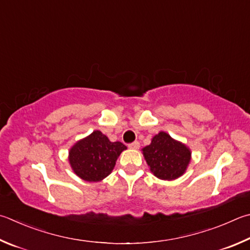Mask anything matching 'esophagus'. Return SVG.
<instances>
[{
  "label": "esophagus",
  "instance_id": "obj_1",
  "mask_svg": "<svg viewBox=\"0 0 250 250\" xmlns=\"http://www.w3.org/2000/svg\"><path fill=\"white\" fill-rule=\"evenodd\" d=\"M129 148H131V149H138L139 147H140V143L138 142V141H134V142H132V143H130L129 145Z\"/></svg>",
  "mask_w": 250,
  "mask_h": 250
}]
</instances>
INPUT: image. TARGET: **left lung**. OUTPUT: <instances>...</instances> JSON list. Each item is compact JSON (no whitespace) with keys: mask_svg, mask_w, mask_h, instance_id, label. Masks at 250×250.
<instances>
[{"mask_svg":"<svg viewBox=\"0 0 250 250\" xmlns=\"http://www.w3.org/2000/svg\"><path fill=\"white\" fill-rule=\"evenodd\" d=\"M142 152L149 170L163 180L179 178L191 160L190 148L164 131L154 135L151 144L143 147Z\"/></svg>","mask_w":250,"mask_h":250,"instance_id":"left-lung-1","label":"left lung"}]
</instances>
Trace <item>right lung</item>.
Here are the masks:
<instances>
[{
    "label": "right lung",
    "mask_w": 250,
    "mask_h": 250,
    "mask_svg": "<svg viewBox=\"0 0 250 250\" xmlns=\"http://www.w3.org/2000/svg\"><path fill=\"white\" fill-rule=\"evenodd\" d=\"M125 149V144L110 142L105 134L96 130L70 148L69 162L81 179L96 183L110 174L118 157Z\"/></svg>",
    "instance_id": "right-lung-1"
}]
</instances>
